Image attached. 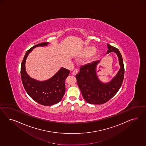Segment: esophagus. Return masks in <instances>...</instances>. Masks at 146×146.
I'll list each match as a JSON object with an SVG mask.
<instances>
[{
    "label": "esophagus",
    "mask_w": 146,
    "mask_h": 146,
    "mask_svg": "<svg viewBox=\"0 0 146 146\" xmlns=\"http://www.w3.org/2000/svg\"><path fill=\"white\" fill-rule=\"evenodd\" d=\"M77 73H78V70H77V69H75L74 71H73V72H72V74L73 75H75L77 74Z\"/></svg>",
    "instance_id": "esophagus-1"
}]
</instances>
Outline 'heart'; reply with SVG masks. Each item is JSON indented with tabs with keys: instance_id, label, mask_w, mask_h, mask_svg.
<instances>
[{
	"instance_id": "1",
	"label": "heart",
	"mask_w": 146,
	"mask_h": 146,
	"mask_svg": "<svg viewBox=\"0 0 146 146\" xmlns=\"http://www.w3.org/2000/svg\"><path fill=\"white\" fill-rule=\"evenodd\" d=\"M96 51V49L95 48L93 47H89L87 48L86 49H85L84 51V54L85 56H88L92 55L94 53H95Z\"/></svg>"
}]
</instances>
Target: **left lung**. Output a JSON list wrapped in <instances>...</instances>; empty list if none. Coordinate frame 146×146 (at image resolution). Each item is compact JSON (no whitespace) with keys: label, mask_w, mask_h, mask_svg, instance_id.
Masks as SVG:
<instances>
[{"label":"left lung","mask_w":146,"mask_h":146,"mask_svg":"<svg viewBox=\"0 0 146 146\" xmlns=\"http://www.w3.org/2000/svg\"><path fill=\"white\" fill-rule=\"evenodd\" d=\"M106 53L114 52L118 56L120 70L117 75L108 83H103L97 77L96 67L100 60L87 64L80 67L76 75L78 85L82 96L87 103L93 104H104L113 97L119 90L124 80L123 60L118 49L107 44Z\"/></svg>","instance_id":"8db88e82"}]
</instances>
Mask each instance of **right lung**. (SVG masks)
<instances>
[{
    "label": "right lung",
    "mask_w": 146,
    "mask_h": 146,
    "mask_svg": "<svg viewBox=\"0 0 146 146\" xmlns=\"http://www.w3.org/2000/svg\"><path fill=\"white\" fill-rule=\"evenodd\" d=\"M48 42L37 44L29 49L23 59L21 66L22 84L27 94L35 102L40 104L49 106L61 101L65 92V79L70 71L62 67L50 79L40 81L31 78L27 73L25 63L28 54L34 48L39 46H46Z\"/></svg>",
    "instance_id": "add662e5"
}]
</instances>
